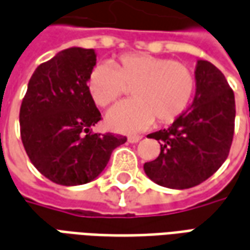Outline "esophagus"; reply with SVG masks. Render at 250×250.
I'll list each match as a JSON object with an SVG mask.
<instances>
[{"mask_svg": "<svg viewBox=\"0 0 250 250\" xmlns=\"http://www.w3.org/2000/svg\"><path fill=\"white\" fill-rule=\"evenodd\" d=\"M140 140H141V136H129L128 141L130 144H136V143H139Z\"/></svg>", "mask_w": 250, "mask_h": 250, "instance_id": "esophagus-1", "label": "esophagus"}]
</instances>
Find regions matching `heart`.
<instances>
[{
    "label": "heart",
    "mask_w": 250,
    "mask_h": 250,
    "mask_svg": "<svg viewBox=\"0 0 250 250\" xmlns=\"http://www.w3.org/2000/svg\"><path fill=\"white\" fill-rule=\"evenodd\" d=\"M132 87L133 100L122 101L106 114V124L116 132L136 133L175 121L190 105L195 75L182 62L148 54H125L114 65L101 63L88 75L87 87L94 102L107 106Z\"/></svg>",
    "instance_id": "1"
}]
</instances>
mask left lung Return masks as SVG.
Here are the masks:
<instances>
[{
	"instance_id": "8db88e82",
	"label": "left lung",
	"mask_w": 250,
	"mask_h": 250,
	"mask_svg": "<svg viewBox=\"0 0 250 250\" xmlns=\"http://www.w3.org/2000/svg\"><path fill=\"white\" fill-rule=\"evenodd\" d=\"M195 97L171 126L148 134L160 153L145 163L146 176L156 185L185 190L217 172L229 155L235 118L234 93L222 72L207 60L195 67Z\"/></svg>"
}]
</instances>
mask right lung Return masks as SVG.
I'll use <instances>...</instances> for the list:
<instances>
[{
  "mask_svg": "<svg viewBox=\"0 0 250 250\" xmlns=\"http://www.w3.org/2000/svg\"><path fill=\"white\" fill-rule=\"evenodd\" d=\"M94 49L71 47L37 67L20 107L21 140L37 171L56 185H86L100 175L124 136L91 133L101 113L87 81Z\"/></svg>",
  "mask_w": 250,
  "mask_h": 250,
  "instance_id": "1",
  "label": "right lung"
}]
</instances>
